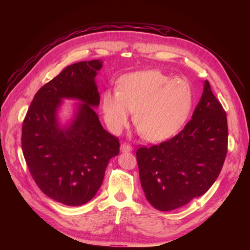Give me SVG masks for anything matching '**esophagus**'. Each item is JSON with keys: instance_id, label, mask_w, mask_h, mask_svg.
Segmentation results:
<instances>
[{"instance_id": "obj_1", "label": "esophagus", "mask_w": 250, "mask_h": 250, "mask_svg": "<svg viewBox=\"0 0 250 250\" xmlns=\"http://www.w3.org/2000/svg\"><path fill=\"white\" fill-rule=\"evenodd\" d=\"M120 149L122 152H130V151H132V147L130 145H127V144H122Z\"/></svg>"}]
</instances>
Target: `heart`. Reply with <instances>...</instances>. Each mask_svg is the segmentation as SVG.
I'll return each mask as SVG.
<instances>
[{"label": "heart", "instance_id": "heart-1", "mask_svg": "<svg viewBox=\"0 0 250 250\" xmlns=\"http://www.w3.org/2000/svg\"><path fill=\"white\" fill-rule=\"evenodd\" d=\"M194 102L193 88L187 79L172 78L157 70L126 74L119 89H106L102 96L104 120L109 130L119 134L134 123L149 142L173 137L187 121Z\"/></svg>", "mask_w": 250, "mask_h": 250}]
</instances>
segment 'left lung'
Segmentation results:
<instances>
[{"label": "left lung", "instance_id": "left-lung-1", "mask_svg": "<svg viewBox=\"0 0 250 250\" xmlns=\"http://www.w3.org/2000/svg\"><path fill=\"white\" fill-rule=\"evenodd\" d=\"M228 120L208 80L192 120L175 137L137 151L143 191L151 206L172 210L203 195L228 152Z\"/></svg>", "mask_w": 250, "mask_h": 250}]
</instances>
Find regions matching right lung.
Segmentation results:
<instances>
[{
	"label": "right lung",
	"mask_w": 250,
	"mask_h": 250,
	"mask_svg": "<svg viewBox=\"0 0 250 250\" xmlns=\"http://www.w3.org/2000/svg\"><path fill=\"white\" fill-rule=\"evenodd\" d=\"M100 59L66 66L40 88L22 123L21 147L30 173L48 197L70 207L94 198L119 140L102 127L96 76ZM63 100L77 101L69 119L60 117Z\"/></svg>",
	"instance_id": "add662e5"
}]
</instances>
